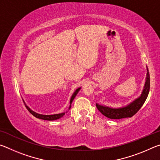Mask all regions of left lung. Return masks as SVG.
Here are the masks:
<instances>
[{"label": "left lung", "instance_id": "left-lung-1", "mask_svg": "<svg viewBox=\"0 0 160 160\" xmlns=\"http://www.w3.org/2000/svg\"><path fill=\"white\" fill-rule=\"evenodd\" d=\"M150 74H149L148 68L147 67V75H146L145 78V85L143 87L141 94L138 98L134 99L133 101L128 105H126V106L119 108H112L105 106V105H101L97 103L96 106L97 109L106 117L112 119H120L132 117V116L138 112L145 103L148 96L149 92H150Z\"/></svg>", "mask_w": 160, "mask_h": 160}]
</instances>
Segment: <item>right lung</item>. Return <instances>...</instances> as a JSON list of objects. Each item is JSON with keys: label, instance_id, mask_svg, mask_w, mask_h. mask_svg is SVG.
Wrapping results in <instances>:
<instances>
[{"label": "right lung", "instance_id": "obj_1", "mask_svg": "<svg viewBox=\"0 0 160 160\" xmlns=\"http://www.w3.org/2000/svg\"><path fill=\"white\" fill-rule=\"evenodd\" d=\"M81 89V87H80V88H78V89H76V90H75L73 94H72V95L71 96V97H70V106H69V108L68 109H70V107H71V104L72 101H73L74 98L75 97V96L77 95V94L78 93V92L80 91V90ZM24 103H25V107L27 109H28V110L29 111V112H30L32 115H33L34 116H35V117L37 118H40V119H43V120H47V121H54V120H57V119L60 118L61 117H63V116L65 115V112L63 113H56V114H51V115H44V114H40V113H38L37 112H34V111H32L30 108H29L28 106H27V104H25V101L23 100Z\"/></svg>", "mask_w": 160, "mask_h": 160}]
</instances>
